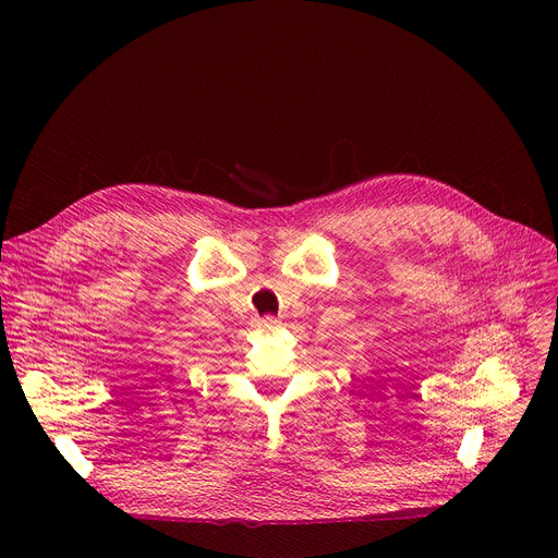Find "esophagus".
I'll return each instance as SVG.
<instances>
[{
    "label": "esophagus",
    "mask_w": 558,
    "mask_h": 558,
    "mask_svg": "<svg viewBox=\"0 0 558 558\" xmlns=\"http://www.w3.org/2000/svg\"><path fill=\"white\" fill-rule=\"evenodd\" d=\"M263 325L267 329H276L280 325V320H278V317H274V315H267V317H263Z\"/></svg>",
    "instance_id": "1"
}]
</instances>
